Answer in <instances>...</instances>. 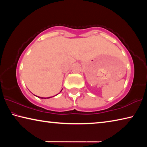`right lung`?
Returning <instances> with one entry per match:
<instances>
[{"instance_id":"obj_1","label":"right lung","mask_w":147,"mask_h":147,"mask_svg":"<svg viewBox=\"0 0 147 147\" xmlns=\"http://www.w3.org/2000/svg\"><path fill=\"white\" fill-rule=\"evenodd\" d=\"M56 95H57V94H56ZM38 98H45H45H51V97H47V98H43V97H39V96H38ZM52 97H53V96H52Z\"/></svg>"}]
</instances>
